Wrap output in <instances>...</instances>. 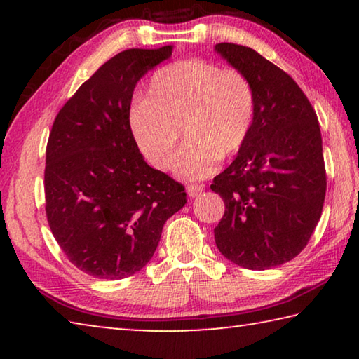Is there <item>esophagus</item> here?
I'll return each instance as SVG.
<instances>
[{"mask_svg":"<svg viewBox=\"0 0 359 359\" xmlns=\"http://www.w3.org/2000/svg\"><path fill=\"white\" fill-rule=\"evenodd\" d=\"M203 190H204L203 185H188L187 187V193L190 198H194V196H198V194H201Z\"/></svg>","mask_w":359,"mask_h":359,"instance_id":"esophagus-1","label":"esophagus"}]
</instances>
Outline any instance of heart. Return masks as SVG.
Returning <instances> with one entry per match:
<instances>
[{
  "instance_id": "obj_1",
  "label": "heart",
  "mask_w": 359,
  "mask_h": 359,
  "mask_svg": "<svg viewBox=\"0 0 359 359\" xmlns=\"http://www.w3.org/2000/svg\"><path fill=\"white\" fill-rule=\"evenodd\" d=\"M255 106L253 85L244 72L205 60H179L150 77L145 101L130 109L128 123L137 147L158 169L171 165L182 130L187 142L172 171L194 182L209 177L220 158L244 147Z\"/></svg>"
}]
</instances>
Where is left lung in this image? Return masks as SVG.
<instances>
[{"label":"left lung","mask_w":359,"mask_h":359,"mask_svg":"<svg viewBox=\"0 0 359 359\" xmlns=\"http://www.w3.org/2000/svg\"><path fill=\"white\" fill-rule=\"evenodd\" d=\"M215 52L248 77L257 101L250 136L210 185L224 203L215 244L234 264L271 269L302 252L323 210L318 118L299 85L253 48L222 42Z\"/></svg>","instance_id":"1"}]
</instances>
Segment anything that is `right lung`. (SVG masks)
<instances>
[{"label":"right lung","mask_w":359,"mask_h":359,"mask_svg":"<svg viewBox=\"0 0 359 359\" xmlns=\"http://www.w3.org/2000/svg\"><path fill=\"white\" fill-rule=\"evenodd\" d=\"M172 46L128 48L79 87L46 150V214L53 238L85 274L118 280L149 263L184 185L145 163L130 130L133 92Z\"/></svg>","instance_id":"1"}]
</instances>
